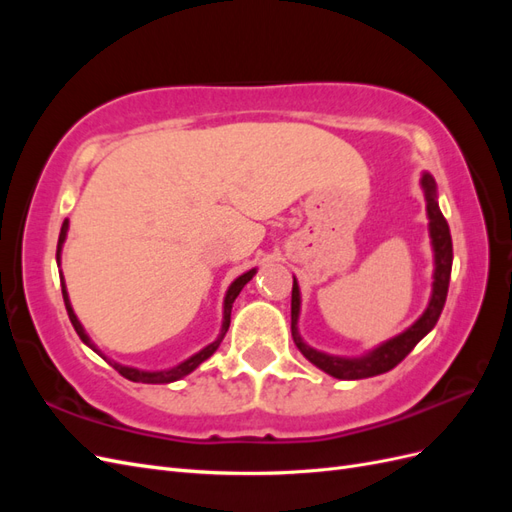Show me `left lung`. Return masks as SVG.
I'll list each match as a JSON object with an SVG mask.
<instances>
[{
    "label": "left lung",
    "mask_w": 512,
    "mask_h": 512,
    "mask_svg": "<svg viewBox=\"0 0 512 512\" xmlns=\"http://www.w3.org/2000/svg\"><path fill=\"white\" fill-rule=\"evenodd\" d=\"M421 185L427 200V218H429V237L433 247V284H431V299L429 305L412 327H408L404 333H399L391 339H386L374 350H369L361 356H335L320 352L303 342L299 333V314H301V290L297 280H292V303H290V316H292V339L301 354L309 363H314L324 374H329L337 380H361L384 374L391 371L395 365H399L406 356L412 352V348L421 342V339L436 327V322L442 314L446 303L448 282H451V267H453V241L451 230L444 220V215L438 207V188L436 179L429 173H423Z\"/></svg>",
    "instance_id": "8db88e82"
}]
</instances>
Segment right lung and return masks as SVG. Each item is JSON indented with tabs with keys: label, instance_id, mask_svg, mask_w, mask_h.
I'll list each match as a JSON object with an SVG mask.
<instances>
[{
	"label": "right lung",
	"instance_id": "obj_1",
	"mask_svg": "<svg viewBox=\"0 0 512 512\" xmlns=\"http://www.w3.org/2000/svg\"><path fill=\"white\" fill-rule=\"evenodd\" d=\"M68 226H70V222L68 220H64V226H61V232H59V241H57V265H61V247H64V241H66V235H68ZM256 275V269H250V271H245L243 275H239L235 282H232L230 286H228V290H226V297H224V316H222V329H220V335L215 337V342H211L209 346H205L203 350H198L196 354H192L190 359H185L183 363H179V365H175V367H168V369H160V371H145V369H138V367H128V365H121V363H117V361H111V359H106V356L98 350V346L91 342L89 339V335L85 333V329H83V324L79 322V318H76V314H74V309H72V303H70V297H68V290H66V280H64V273L59 271V280H61V294H64V303H66V309H68V316H70V322H72V327H74V331L79 333V337H81V342L85 344V346H89L91 350L94 352H98L102 359H106L108 363H111L119 374L123 376V378H128V380H132V382H145V384H168V382H175V380H181L183 376H188V374H192V371L203 363V361H207L209 356L220 348V344H222V339H224V335H226V331H228V327H230V312H232V303H235V299L239 297V292L243 290V286L252 280V277Z\"/></svg>",
	"mask_w": 512,
	"mask_h": 512
}]
</instances>
